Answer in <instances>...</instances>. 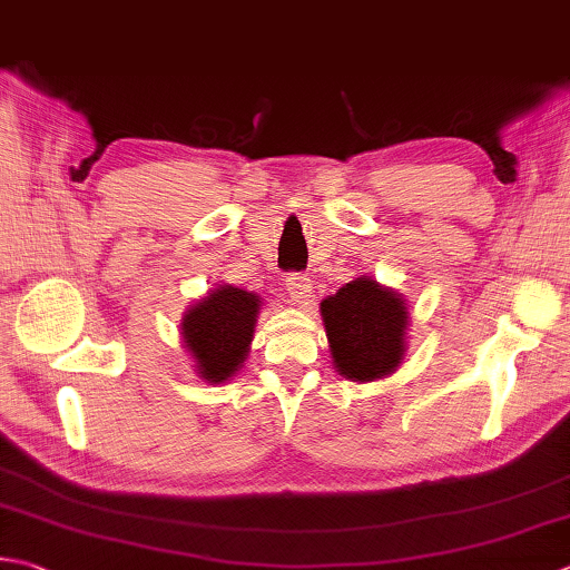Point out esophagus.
<instances>
[{
	"label": "esophagus",
	"instance_id": "obj_1",
	"mask_svg": "<svg viewBox=\"0 0 570 570\" xmlns=\"http://www.w3.org/2000/svg\"><path fill=\"white\" fill-rule=\"evenodd\" d=\"M311 278L304 274H288L286 276V294L294 301L296 306H308L311 304Z\"/></svg>",
	"mask_w": 570,
	"mask_h": 570
}]
</instances>
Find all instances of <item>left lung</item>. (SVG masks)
Returning <instances> with one entry per match:
<instances>
[{
  "label": "left lung",
  "mask_w": 570,
  "mask_h": 570,
  "mask_svg": "<svg viewBox=\"0 0 570 570\" xmlns=\"http://www.w3.org/2000/svg\"><path fill=\"white\" fill-rule=\"evenodd\" d=\"M333 367L345 381L373 383L393 375L407 351L410 311L403 294L358 276L321 301Z\"/></svg>",
  "instance_id": "1"
}]
</instances>
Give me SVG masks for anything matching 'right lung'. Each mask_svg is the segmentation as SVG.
I'll use <instances>...</instances> for the list:
<instances>
[{"mask_svg": "<svg viewBox=\"0 0 570 570\" xmlns=\"http://www.w3.org/2000/svg\"><path fill=\"white\" fill-rule=\"evenodd\" d=\"M262 301L232 284H217L185 311L180 336L199 381L227 383L247 361Z\"/></svg>", "mask_w": 570, "mask_h": 570, "instance_id": "right-lung-1", "label": "right lung"}]
</instances>
